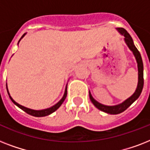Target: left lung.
<instances>
[{
	"label": "left lung",
	"instance_id": "obj_1",
	"mask_svg": "<svg viewBox=\"0 0 150 150\" xmlns=\"http://www.w3.org/2000/svg\"><path fill=\"white\" fill-rule=\"evenodd\" d=\"M116 29L120 33L121 35L124 36V40L125 42L126 45L128 46L129 50L132 52L134 56L135 57L136 62H137L138 66V84L135 93L128 99H126L125 101H123L121 103L117 105H113V106H107V105L102 104L96 101L95 99L93 97L90 91H89V99L91 100V102L93 103V105L97 108L100 110L101 111H103L107 114H118L121 112L125 111L128 107H130L135 100L139 97L140 94L142 93V88H143V84H144V80H143V63H142V57L140 54L139 51L137 50V48L135 47L133 40L132 36L129 35L128 32L123 28H116Z\"/></svg>",
	"mask_w": 150,
	"mask_h": 150
}]
</instances>
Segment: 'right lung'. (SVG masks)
<instances>
[{"label":"right lung","instance_id":"add662e5","mask_svg":"<svg viewBox=\"0 0 150 150\" xmlns=\"http://www.w3.org/2000/svg\"><path fill=\"white\" fill-rule=\"evenodd\" d=\"M25 34L26 33H24L22 35V36L21 37V39L19 40L18 41V44L19 43L20 40H22L25 36ZM67 86H68V84L66 85V87H65V90H64V96L61 99V100H59L58 102L56 104H54V106H52V107H49V108H47V109H43V110H33V109H30V108H28V107H25L24 106H22V105H20L19 103H18L17 102H15V100H13L12 97L11 96L10 93H9V92H8V85L6 83V88H7V91H8V96L10 97L11 100L14 103V104H15L17 107H18L20 109H22V110H24L25 112H26L27 114H30L32 116H34V117H45V116H47V115H50V114L52 113H54L55 110L58 109L59 107H61V105L63 103V102L64 101V100L66 99V96H67Z\"/></svg>","mask_w":150,"mask_h":150}]
</instances>
